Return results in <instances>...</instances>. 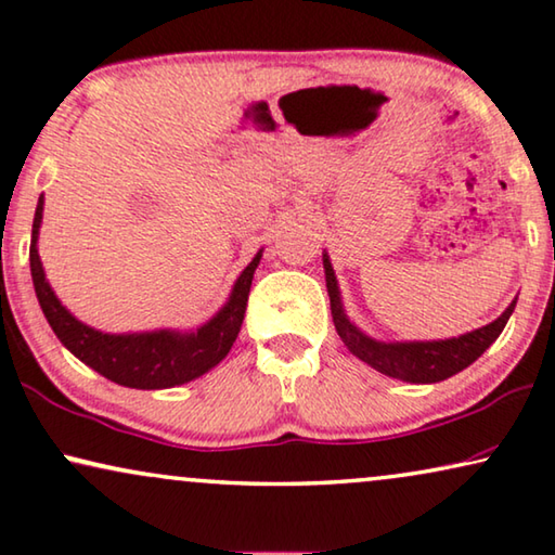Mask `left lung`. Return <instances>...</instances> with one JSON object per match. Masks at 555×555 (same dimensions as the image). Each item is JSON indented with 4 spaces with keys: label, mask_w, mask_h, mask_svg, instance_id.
<instances>
[{
    "label": "left lung",
    "mask_w": 555,
    "mask_h": 555,
    "mask_svg": "<svg viewBox=\"0 0 555 555\" xmlns=\"http://www.w3.org/2000/svg\"><path fill=\"white\" fill-rule=\"evenodd\" d=\"M323 271H325V288L331 296V315L336 323V331L340 340L346 343L350 353L363 360L377 373L395 377L402 383H439L447 380L464 367H469L491 343H494L501 331H504L506 321L512 319L516 309V298L508 304V309L499 315L496 321L481 325L477 331L462 333L454 338H439V340H377L367 336L358 328V325L348 319L346 309H343V298L338 288L336 271L328 259V251H323Z\"/></svg>",
    "instance_id": "obj_1"
}]
</instances>
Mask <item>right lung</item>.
I'll return each mask as SVG.
<instances>
[{"label": "right lung", "mask_w": 555, "mask_h": 555, "mask_svg": "<svg viewBox=\"0 0 555 555\" xmlns=\"http://www.w3.org/2000/svg\"><path fill=\"white\" fill-rule=\"evenodd\" d=\"M41 219L43 195L37 202V215H34L31 224L29 263L34 292H37L39 306L51 331L81 363L93 367L108 380L122 385V388L165 390L205 375L230 353L236 336H240L246 298H249L254 271L259 267L263 249L254 254L249 267L234 281L232 294L222 309L207 323H202L197 331L160 328L143 333H103L78 321L51 288L47 274H43L37 246Z\"/></svg>", "instance_id": "right-lung-1"}]
</instances>
